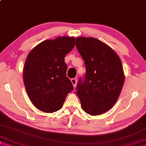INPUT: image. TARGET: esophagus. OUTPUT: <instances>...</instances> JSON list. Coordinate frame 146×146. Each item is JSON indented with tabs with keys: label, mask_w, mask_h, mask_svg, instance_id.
I'll return each mask as SVG.
<instances>
[{
	"label": "esophagus",
	"mask_w": 146,
	"mask_h": 146,
	"mask_svg": "<svg viewBox=\"0 0 146 146\" xmlns=\"http://www.w3.org/2000/svg\"><path fill=\"white\" fill-rule=\"evenodd\" d=\"M71 83H72V84H73V87H76V84H77V79L76 78H73V79H71Z\"/></svg>",
	"instance_id": "obj_1"
}]
</instances>
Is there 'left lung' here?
I'll return each instance as SVG.
<instances>
[{
    "label": "left lung",
    "instance_id": "1",
    "mask_svg": "<svg viewBox=\"0 0 146 146\" xmlns=\"http://www.w3.org/2000/svg\"><path fill=\"white\" fill-rule=\"evenodd\" d=\"M77 50L86 73L76 90L83 110L90 115L103 114L117 102L125 82L122 62L117 53L94 38L77 37Z\"/></svg>",
    "mask_w": 146,
    "mask_h": 146
}]
</instances>
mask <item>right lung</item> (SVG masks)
Segmentation results:
<instances>
[{
  "label": "right lung",
  "instance_id": "obj_1",
  "mask_svg": "<svg viewBox=\"0 0 146 146\" xmlns=\"http://www.w3.org/2000/svg\"><path fill=\"white\" fill-rule=\"evenodd\" d=\"M74 37L47 40L27 55L23 69L27 94L38 109L52 113L62 108L66 97L73 90L67 77L66 54L75 46Z\"/></svg>",
  "mask_w": 146,
  "mask_h": 146
}]
</instances>
